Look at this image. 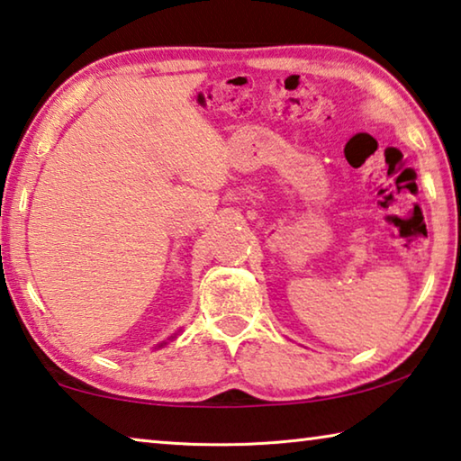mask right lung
<instances>
[{
    "mask_svg": "<svg viewBox=\"0 0 461 461\" xmlns=\"http://www.w3.org/2000/svg\"><path fill=\"white\" fill-rule=\"evenodd\" d=\"M178 332H180V330H178ZM178 332H176V334H174V336H170V339H167V340H172V339H176V336H178ZM164 345H166V340H164V342H159V345H158V347H164Z\"/></svg>",
    "mask_w": 461,
    "mask_h": 461,
    "instance_id": "right-lung-1",
    "label": "right lung"
}]
</instances>
